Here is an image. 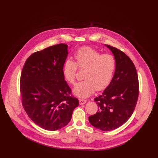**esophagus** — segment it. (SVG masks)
Listing matches in <instances>:
<instances>
[{
	"instance_id": "esophagus-1",
	"label": "esophagus",
	"mask_w": 158,
	"mask_h": 158,
	"mask_svg": "<svg viewBox=\"0 0 158 158\" xmlns=\"http://www.w3.org/2000/svg\"><path fill=\"white\" fill-rule=\"evenodd\" d=\"M86 103V100L85 99H82V98H80L79 99V104L80 105H83L85 104Z\"/></svg>"
}]
</instances>
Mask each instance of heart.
Here are the masks:
<instances>
[{
  "instance_id": "heart-1",
  "label": "heart",
  "mask_w": 158,
  "mask_h": 158,
  "mask_svg": "<svg viewBox=\"0 0 158 158\" xmlns=\"http://www.w3.org/2000/svg\"><path fill=\"white\" fill-rule=\"evenodd\" d=\"M76 62L66 60L63 66L64 79L70 84L76 80L78 68L84 70V81L79 82L73 88L75 95L80 97H87L97 89H104L113 79L117 67V61L113 55L104 54L89 47H82L74 54Z\"/></svg>"
}]
</instances>
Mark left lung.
Listing matches in <instances>:
<instances>
[{
  "label": "left lung",
  "mask_w": 158,
  "mask_h": 158,
  "mask_svg": "<svg viewBox=\"0 0 158 158\" xmlns=\"http://www.w3.org/2000/svg\"><path fill=\"white\" fill-rule=\"evenodd\" d=\"M117 61L110 85L101 95L94 98L98 110L89 117L93 126L104 131L117 129L131 117L139 95V81L135 66L120 50L107 45Z\"/></svg>",
  "instance_id": "1"
}]
</instances>
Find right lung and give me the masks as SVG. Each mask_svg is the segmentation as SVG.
Here are the masks:
<instances>
[{
    "label": "right lung",
    "mask_w": 158,
    "mask_h": 158,
    "mask_svg": "<svg viewBox=\"0 0 158 158\" xmlns=\"http://www.w3.org/2000/svg\"><path fill=\"white\" fill-rule=\"evenodd\" d=\"M67 47L60 44L32 54L22 71L23 109L32 122L45 130L56 131L67 125L79 105L62 72Z\"/></svg>",
    "instance_id": "add662e5"
}]
</instances>
